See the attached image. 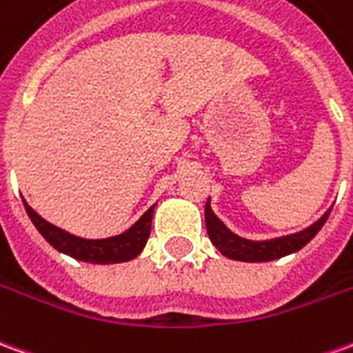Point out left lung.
Segmentation results:
<instances>
[{
  "mask_svg": "<svg viewBox=\"0 0 353 353\" xmlns=\"http://www.w3.org/2000/svg\"><path fill=\"white\" fill-rule=\"evenodd\" d=\"M329 214H331V208L325 212L314 225H310L294 235L279 236V239H271V241H248V239L231 233L223 225V221L212 212L210 202H206V206H204V221H206V231H208L210 241L223 256H228L231 260H239V262H271V260L283 258L287 254L296 252L319 233V229L325 225Z\"/></svg>",
  "mask_w": 353,
  "mask_h": 353,
  "instance_id": "8db88e82",
  "label": "left lung"
}]
</instances>
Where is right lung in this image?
Here are the masks:
<instances>
[{
	"label": "right lung",
	"instance_id": "add662e5",
	"mask_svg": "<svg viewBox=\"0 0 353 353\" xmlns=\"http://www.w3.org/2000/svg\"><path fill=\"white\" fill-rule=\"evenodd\" d=\"M24 202L26 214L30 216L32 223L36 225L43 239L49 245L57 248L59 252L68 254L76 260L90 263H120L134 260L135 256H139L141 250L147 245V239L151 235V221L152 214H154V206L143 214L141 218L135 221L132 228L125 233L118 236H110V239H99V241H88V239H80L70 233H66L63 229L51 225L49 221L38 216L32 210L30 206Z\"/></svg>",
	"mask_w": 353,
	"mask_h": 353
}]
</instances>
